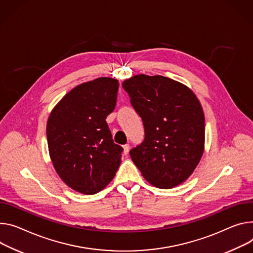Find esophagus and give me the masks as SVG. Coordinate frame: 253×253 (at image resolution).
Wrapping results in <instances>:
<instances>
[{"label": "esophagus", "mask_w": 253, "mask_h": 253, "mask_svg": "<svg viewBox=\"0 0 253 253\" xmlns=\"http://www.w3.org/2000/svg\"><path fill=\"white\" fill-rule=\"evenodd\" d=\"M123 149H124V154L127 155L129 153V150H130V145L129 144H125L123 146Z\"/></svg>", "instance_id": "1"}]
</instances>
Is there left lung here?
Here are the masks:
<instances>
[{"mask_svg":"<svg viewBox=\"0 0 253 253\" xmlns=\"http://www.w3.org/2000/svg\"><path fill=\"white\" fill-rule=\"evenodd\" d=\"M142 118L144 141L130 150L152 186L171 189L194 172L205 148V116L194 91L163 76L137 75L122 84Z\"/></svg>","mask_w":253,"mask_h":253,"instance_id":"8db88e82","label":"left lung"}]
</instances>
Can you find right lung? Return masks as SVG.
Segmentation results:
<instances>
[{"label":"right lung","mask_w":253,"mask_h":253,"mask_svg":"<svg viewBox=\"0 0 253 253\" xmlns=\"http://www.w3.org/2000/svg\"><path fill=\"white\" fill-rule=\"evenodd\" d=\"M118 80L98 78L74 87L52 109L46 125L50 159L66 186L84 195L102 191L121 164L106 118L116 106Z\"/></svg>","instance_id":"obj_1"}]
</instances>
